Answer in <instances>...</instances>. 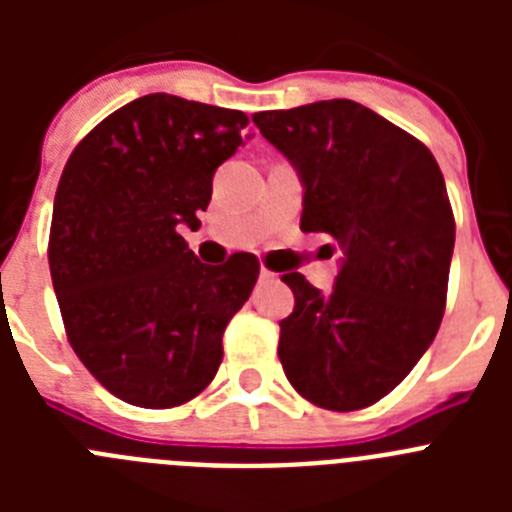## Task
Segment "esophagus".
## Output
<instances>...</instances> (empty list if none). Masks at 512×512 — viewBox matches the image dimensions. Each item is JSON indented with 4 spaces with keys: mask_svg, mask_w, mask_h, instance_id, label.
<instances>
[{
    "mask_svg": "<svg viewBox=\"0 0 512 512\" xmlns=\"http://www.w3.org/2000/svg\"><path fill=\"white\" fill-rule=\"evenodd\" d=\"M274 279H277V274H274V271H269V269H261V274H259V282H274Z\"/></svg>",
    "mask_w": 512,
    "mask_h": 512,
    "instance_id": "34e87169",
    "label": "esophagus"
}]
</instances>
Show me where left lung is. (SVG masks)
<instances>
[{"instance_id":"obj_1","label":"left lung","mask_w":512,"mask_h":512,"mask_svg":"<svg viewBox=\"0 0 512 512\" xmlns=\"http://www.w3.org/2000/svg\"><path fill=\"white\" fill-rule=\"evenodd\" d=\"M302 182L305 233L341 248L330 292L284 274L295 310L279 323L289 384L325 410L390 395L428 351L446 307L454 212L428 148L351 99L253 115Z\"/></svg>"}]
</instances>
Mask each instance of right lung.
<instances>
[{"mask_svg": "<svg viewBox=\"0 0 512 512\" xmlns=\"http://www.w3.org/2000/svg\"><path fill=\"white\" fill-rule=\"evenodd\" d=\"M241 110L146 94L74 148L53 202V289L81 364L138 408L200 395L223 333L259 279L253 253L202 264L179 228H200L212 176L246 135Z\"/></svg>", "mask_w": 512, "mask_h": 512, "instance_id": "obj_1", "label": "right lung"}]
</instances>
